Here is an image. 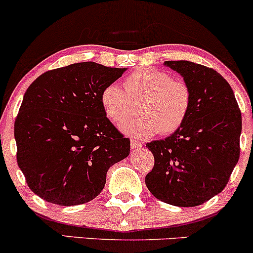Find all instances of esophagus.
I'll return each mask as SVG.
<instances>
[{"instance_id": "esophagus-1", "label": "esophagus", "mask_w": 253, "mask_h": 253, "mask_svg": "<svg viewBox=\"0 0 253 253\" xmlns=\"http://www.w3.org/2000/svg\"><path fill=\"white\" fill-rule=\"evenodd\" d=\"M141 146H143V144H141L140 141H136V140L130 141V147H132L133 150H134V149H140Z\"/></svg>"}]
</instances>
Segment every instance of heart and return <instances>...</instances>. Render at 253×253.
Returning <instances> with one entry per match:
<instances>
[{"label": "heart", "mask_w": 253, "mask_h": 253, "mask_svg": "<svg viewBox=\"0 0 253 253\" xmlns=\"http://www.w3.org/2000/svg\"><path fill=\"white\" fill-rule=\"evenodd\" d=\"M125 90L118 84H107L100 94V104L110 123L120 125L132 112V101L139 104L140 117L121 126L125 134L150 138L175 133L187 120L191 107V91L183 81L172 80L168 72L144 68L130 72L124 81Z\"/></svg>", "instance_id": "1"}]
</instances>
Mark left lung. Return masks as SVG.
I'll list each match as a JSON object with an SVG mask.
<instances>
[{"label": "left lung", "mask_w": 253, "mask_h": 253, "mask_svg": "<svg viewBox=\"0 0 253 253\" xmlns=\"http://www.w3.org/2000/svg\"><path fill=\"white\" fill-rule=\"evenodd\" d=\"M164 65L188 84L191 107L175 133L146 144L155 167L145 183L161 201L196 207L221 193L239 161L242 113L219 72L188 60H169Z\"/></svg>", "instance_id": "obj_1"}]
</instances>
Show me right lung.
I'll list each match as a JSON object with an SVG mask.
<instances>
[{"mask_svg":"<svg viewBox=\"0 0 253 253\" xmlns=\"http://www.w3.org/2000/svg\"><path fill=\"white\" fill-rule=\"evenodd\" d=\"M126 70L76 63L45 72L28 86L14 125L16 158L42 200L58 206L91 201L109 168L129 155V139L100 104L102 89Z\"/></svg>","mask_w":253,"mask_h":253,"instance_id":"add662e5","label":"right lung"}]
</instances>
